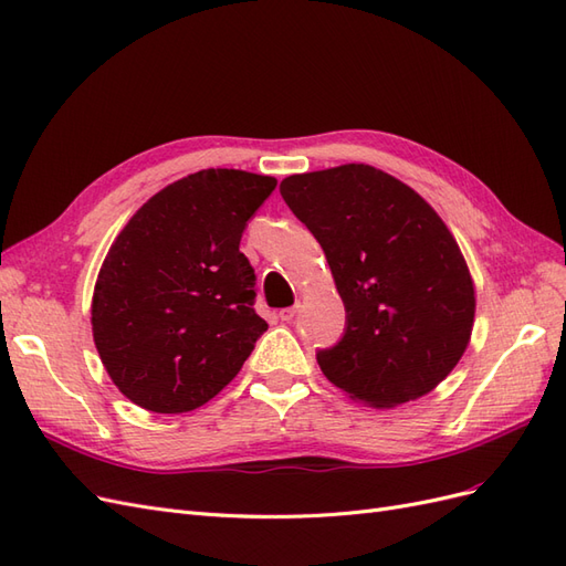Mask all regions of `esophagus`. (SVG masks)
<instances>
[{
  "label": "esophagus",
  "instance_id": "obj_1",
  "mask_svg": "<svg viewBox=\"0 0 566 566\" xmlns=\"http://www.w3.org/2000/svg\"><path fill=\"white\" fill-rule=\"evenodd\" d=\"M297 310H300V306H287V310H281V312H279V318L285 321V323H290V321H293V318L297 316Z\"/></svg>",
  "mask_w": 566,
  "mask_h": 566
}]
</instances>
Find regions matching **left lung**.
Wrapping results in <instances>:
<instances>
[{"label":"left lung","mask_w":566,"mask_h":566,"mask_svg":"<svg viewBox=\"0 0 566 566\" xmlns=\"http://www.w3.org/2000/svg\"><path fill=\"white\" fill-rule=\"evenodd\" d=\"M345 302V333L316 361L335 387L378 408L432 391L460 361L474 285L455 238L413 188L370 165L281 181Z\"/></svg>","instance_id":"left-lung-1"}]
</instances>
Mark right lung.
Masks as SVG:
<instances>
[{
	"mask_svg": "<svg viewBox=\"0 0 566 566\" xmlns=\"http://www.w3.org/2000/svg\"><path fill=\"white\" fill-rule=\"evenodd\" d=\"M276 179L202 169L163 188L119 231L98 271L92 331L111 380L153 413L224 389L269 328L238 250Z\"/></svg>",
	"mask_w": 566,
	"mask_h": 566,
	"instance_id": "obj_1",
	"label": "right lung"
}]
</instances>
